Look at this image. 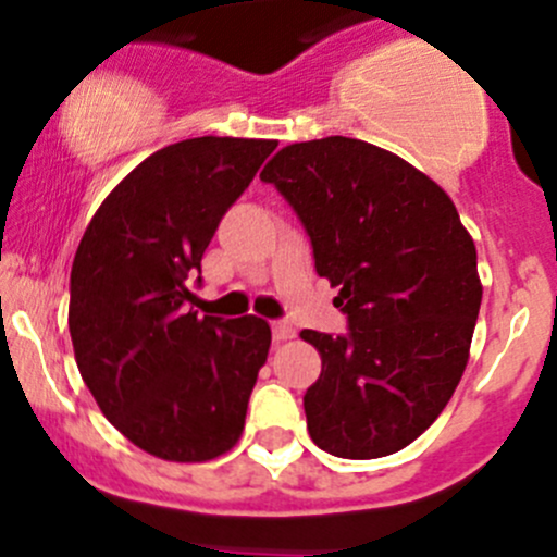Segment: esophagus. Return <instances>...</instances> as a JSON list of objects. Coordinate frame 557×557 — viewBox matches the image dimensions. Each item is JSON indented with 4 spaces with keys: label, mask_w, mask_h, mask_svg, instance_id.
Listing matches in <instances>:
<instances>
[{
    "label": "esophagus",
    "mask_w": 557,
    "mask_h": 557,
    "mask_svg": "<svg viewBox=\"0 0 557 557\" xmlns=\"http://www.w3.org/2000/svg\"><path fill=\"white\" fill-rule=\"evenodd\" d=\"M294 325L285 323V320H277V323H272V336L274 342H285V339H294Z\"/></svg>",
    "instance_id": "1"
}]
</instances>
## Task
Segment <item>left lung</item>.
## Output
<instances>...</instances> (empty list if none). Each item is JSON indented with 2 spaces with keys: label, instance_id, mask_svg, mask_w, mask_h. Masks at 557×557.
<instances>
[{
  "label": "left lung",
  "instance_id": "1",
  "mask_svg": "<svg viewBox=\"0 0 557 557\" xmlns=\"http://www.w3.org/2000/svg\"><path fill=\"white\" fill-rule=\"evenodd\" d=\"M261 180L301 218L350 323L345 336L301 331L323 361L305 393L312 442L356 460L398 453L440 418L469 363L474 239L442 185L363 139L285 145Z\"/></svg>",
  "mask_w": 557,
  "mask_h": 557
}]
</instances>
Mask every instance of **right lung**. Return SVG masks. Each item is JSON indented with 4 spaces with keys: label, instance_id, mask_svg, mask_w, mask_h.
I'll list each match as a JSON object with an SVG mask.
<instances>
[{
    "label": "right lung",
    "instance_id": "add662e5",
    "mask_svg": "<svg viewBox=\"0 0 557 557\" xmlns=\"http://www.w3.org/2000/svg\"><path fill=\"white\" fill-rule=\"evenodd\" d=\"M274 139L196 137L134 166L94 212L70 277L83 383L132 445L174 463L228 453L267 363V320L188 310L185 280Z\"/></svg>",
    "mask_w": 557,
    "mask_h": 557
}]
</instances>
